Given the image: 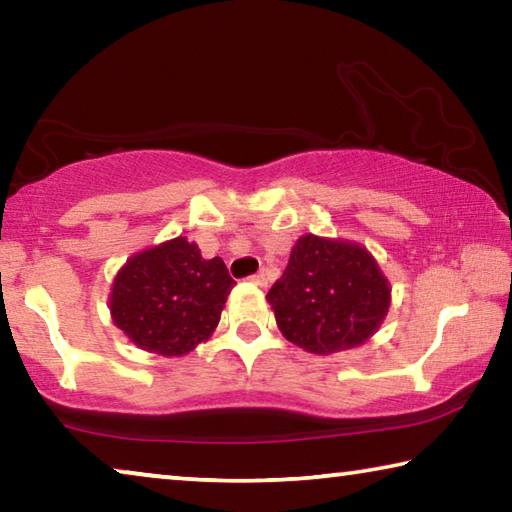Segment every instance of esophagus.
Listing matches in <instances>:
<instances>
[{
    "label": "esophagus",
    "instance_id": "esophagus-1",
    "mask_svg": "<svg viewBox=\"0 0 512 512\" xmlns=\"http://www.w3.org/2000/svg\"><path fill=\"white\" fill-rule=\"evenodd\" d=\"M250 282L257 284V287H266V273L259 271L255 275H250Z\"/></svg>",
    "mask_w": 512,
    "mask_h": 512
}]
</instances>
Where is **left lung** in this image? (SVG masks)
<instances>
[{"label": "left lung", "mask_w": 512, "mask_h": 512, "mask_svg": "<svg viewBox=\"0 0 512 512\" xmlns=\"http://www.w3.org/2000/svg\"><path fill=\"white\" fill-rule=\"evenodd\" d=\"M266 300L284 339L311 354L366 343L391 307V284L366 248L305 235Z\"/></svg>", "instance_id": "left-lung-1"}]
</instances>
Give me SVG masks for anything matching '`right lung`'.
<instances>
[{"instance_id": "right-lung-1", "label": "right lung", "mask_w": 512, "mask_h": 512, "mask_svg": "<svg viewBox=\"0 0 512 512\" xmlns=\"http://www.w3.org/2000/svg\"><path fill=\"white\" fill-rule=\"evenodd\" d=\"M232 287L221 257L203 259L196 244L176 237L119 268L110 314L137 348L183 357L210 339Z\"/></svg>"}]
</instances>
